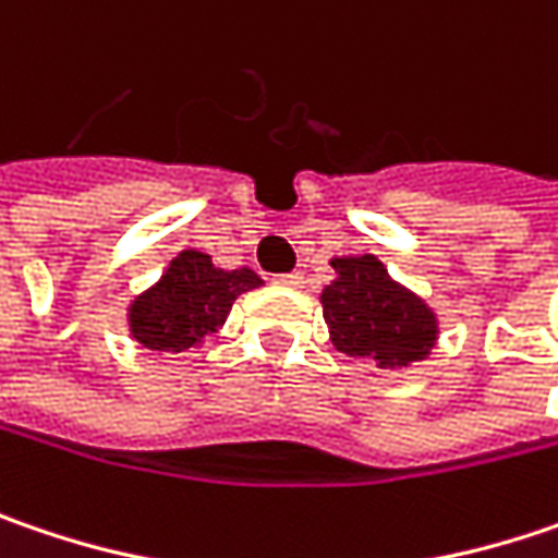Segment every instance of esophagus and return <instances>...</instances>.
I'll use <instances>...</instances> for the list:
<instances>
[{"instance_id":"34e87169","label":"esophagus","mask_w":558,"mask_h":558,"mask_svg":"<svg viewBox=\"0 0 558 558\" xmlns=\"http://www.w3.org/2000/svg\"><path fill=\"white\" fill-rule=\"evenodd\" d=\"M276 282H282L289 289H301L304 286V276L301 272H282V276H276Z\"/></svg>"}]
</instances>
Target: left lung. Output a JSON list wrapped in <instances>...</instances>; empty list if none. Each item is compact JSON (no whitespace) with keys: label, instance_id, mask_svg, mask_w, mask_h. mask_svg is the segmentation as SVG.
<instances>
[{"label":"left lung","instance_id":"obj_1","mask_svg":"<svg viewBox=\"0 0 558 558\" xmlns=\"http://www.w3.org/2000/svg\"><path fill=\"white\" fill-rule=\"evenodd\" d=\"M332 269L339 276L323 292V317L336 349L376 367H408L430 354L436 342L433 314L396 286L376 257H342L332 260Z\"/></svg>","mask_w":558,"mask_h":558}]
</instances>
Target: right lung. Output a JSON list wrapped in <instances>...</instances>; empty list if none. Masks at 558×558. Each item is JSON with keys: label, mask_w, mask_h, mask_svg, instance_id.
Wrapping results in <instances>:
<instances>
[{"label": "right lung", "mask_w": 558, "mask_h": 558, "mask_svg": "<svg viewBox=\"0 0 558 558\" xmlns=\"http://www.w3.org/2000/svg\"><path fill=\"white\" fill-rule=\"evenodd\" d=\"M254 269H216L201 251H182L150 292L131 304V332L154 351H184L216 332L235 298L257 289Z\"/></svg>", "instance_id": "1"}]
</instances>
